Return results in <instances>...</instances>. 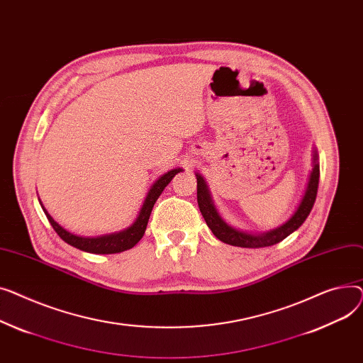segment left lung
<instances>
[{
  "label": "left lung",
  "instance_id": "8db88e82",
  "mask_svg": "<svg viewBox=\"0 0 363 363\" xmlns=\"http://www.w3.org/2000/svg\"><path fill=\"white\" fill-rule=\"evenodd\" d=\"M196 180H198V205L201 209V214L206 221V225L211 228V231L214 233V236L220 239L221 242L231 245V246H239V247H265V246H272L275 243H280L284 240L287 236L293 231L299 228L305 220L308 218L309 212L315 203L316 199V191H318V183H319V162H318V154L313 149L312 154V172L309 174L308 186L303 194V198L294 211V214L280 227H277L274 230L259 233V234H253L247 231H242L228 225L218 214V211L212 202L209 189L206 186V182L203 177L196 173Z\"/></svg>",
  "mask_w": 363,
  "mask_h": 363
}]
</instances>
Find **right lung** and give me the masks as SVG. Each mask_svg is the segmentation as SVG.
Instances as JSON below:
<instances>
[{
	"label": "right lung",
	"mask_w": 363,
	"mask_h": 363,
	"mask_svg": "<svg viewBox=\"0 0 363 363\" xmlns=\"http://www.w3.org/2000/svg\"><path fill=\"white\" fill-rule=\"evenodd\" d=\"M182 172V168H174L169 169L165 174H162L152 186L149 189L147 195L143 201V205L139 211V216L135 220V223L127 227L118 233H111V234H105V236H98V238H82V236H76V234L67 231L66 228H62L57 221H54V218L48 214L47 209L42 206L44 209L45 216L50 221V224L52 225V228L55 230V233L58 236L69 243L73 247H77L83 252H89V253H101V255H110V253H120L124 252L127 249H132L145 234L146 225H147V220L149 216H151L152 208L157 202V199L160 198V195L162 194V190L167 187V184L173 180V177Z\"/></svg>",
	"instance_id": "right-lung-1"
}]
</instances>
